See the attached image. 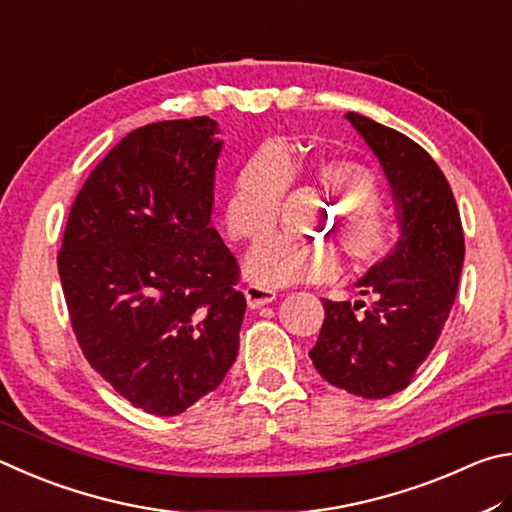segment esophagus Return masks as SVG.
Listing matches in <instances>:
<instances>
[{
	"label": "esophagus",
	"instance_id": "1",
	"mask_svg": "<svg viewBox=\"0 0 512 512\" xmlns=\"http://www.w3.org/2000/svg\"><path fill=\"white\" fill-rule=\"evenodd\" d=\"M245 297H247L249 308H261V306H267V303H272L276 299V292L270 290V288H263V285L251 283L245 288Z\"/></svg>",
	"mask_w": 512,
	"mask_h": 512
}]
</instances>
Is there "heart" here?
Here are the masks:
<instances>
[{"label": "heart", "instance_id": "b5f03b06", "mask_svg": "<svg viewBox=\"0 0 512 512\" xmlns=\"http://www.w3.org/2000/svg\"><path fill=\"white\" fill-rule=\"evenodd\" d=\"M308 170L342 204L335 227L353 263L373 267L387 261L398 249L400 233L396 222L380 206L378 177L351 159H321L308 168L288 146L258 150L238 170L227 197L231 238L256 242L270 236L279 222L290 179ZM339 270L342 258L330 242H308L290 236L261 242L247 258V274L265 288L328 281L335 279Z\"/></svg>", "mask_w": 512, "mask_h": 512}]
</instances>
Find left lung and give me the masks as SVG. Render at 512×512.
Masks as SVG:
<instances>
[{"mask_svg":"<svg viewBox=\"0 0 512 512\" xmlns=\"http://www.w3.org/2000/svg\"><path fill=\"white\" fill-rule=\"evenodd\" d=\"M346 119L389 177L402 236L387 261L357 283L371 306L324 301L326 317L310 360L333 387L378 400L407 389L441 337L459 288L465 240L450 182L429 152L369 116L348 112Z\"/></svg>","mask_w":512,"mask_h":512,"instance_id":"8db88e82","label":"left lung"}]
</instances>
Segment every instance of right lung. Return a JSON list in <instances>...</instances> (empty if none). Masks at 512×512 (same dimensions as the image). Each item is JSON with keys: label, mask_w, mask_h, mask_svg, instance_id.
Returning <instances> with one entry per match:
<instances>
[{"label": "right lung", "mask_w": 512, "mask_h": 512, "mask_svg": "<svg viewBox=\"0 0 512 512\" xmlns=\"http://www.w3.org/2000/svg\"><path fill=\"white\" fill-rule=\"evenodd\" d=\"M215 130L193 116L125 134L78 191L58 251L85 360L155 416L218 389L238 355L240 265L209 224Z\"/></svg>", "instance_id": "1"}]
</instances>
